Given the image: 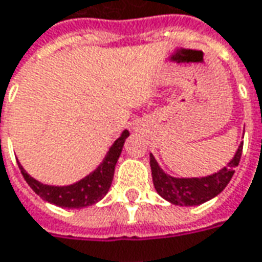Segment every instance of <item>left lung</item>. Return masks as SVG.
<instances>
[{"instance_id": "8db88e82", "label": "left lung", "mask_w": 262, "mask_h": 262, "mask_svg": "<svg viewBox=\"0 0 262 262\" xmlns=\"http://www.w3.org/2000/svg\"><path fill=\"white\" fill-rule=\"evenodd\" d=\"M242 145L244 141L238 145L233 157L228 161L225 167L205 177L170 176L160 167L156 157L150 154L154 187L163 199L179 206H198L210 201L222 192L226 184L231 182L235 173V167L239 164L241 160Z\"/></svg>"}]
</instances>
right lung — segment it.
Listing matches in <instances>:
<instances>
[{
  "instance_id": "right-lung-1",
  "label": "right lung",
  "mask_w": 262,
  "mask_h": 262,
  "mask_svg": "<svg viewBox=\"0 0 262 262\" xmlns=\"http://www.w3.org/2000/svg\"><path fill=\"white\" fill-rule=\"evenodd\" d=\"M128 129H124L118 138L114 141L103 157L102 163L91 171L88 176L80 179L78 182L66 186H53V184H45L31 177L24 170V167L18 163V167L21 170V174L24 180L29 183V186L34 192L43 199L52 205H56L59 208L66 209H82L86 206L95 205L99 201H102L105 194L110 192L111 183L114 179V171L118 161L124 143L128 138Z\"/></svg>"
}]
</instances>
